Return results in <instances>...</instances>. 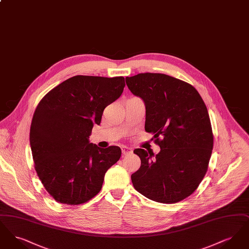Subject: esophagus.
<instances>
[{
    "mask_svg": "<svg viewBox=\"0 0 249 249\" xmlns=\"http://www.w3.org/2000/svg\"><path fill=\"white\" fill-rule=\"evenodd\" d=\"M121 149H122V154L123 155H127L130 153V148L128 146H126V145H123Z\"/></svg>",
    "mask_w": 249,
    "mask_h": 249,
    "instance_id": "obj_1",
    "label": "esophagus"
}]
</instances>
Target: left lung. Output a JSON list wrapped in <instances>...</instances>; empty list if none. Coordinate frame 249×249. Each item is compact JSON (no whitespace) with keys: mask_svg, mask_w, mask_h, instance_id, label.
<instances>
[{"mask_svg":"<svg viewBox=\"0 0 249 249\" xmlns=\"http://www.w3.org/2000/svg\"><path fill=\"white\" fill-rule=\"evenodd\" d=\"M126 84L143 101L144 130L154 134L160 147L155 157L142 148L133 151L141 159V167L131 175L132 185L152 201H182L199 187L212 154L213 131L206 106L194 87L164 73H138L126 77Z\"/></svg>","mask_w":249,"mask_h":249,"instance_id":"8db88e82","label":"left lung"}]
</instances>
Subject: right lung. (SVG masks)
<instances>
[{
	"instance_id": "add662e5",
	"label": "right lung",
	"mask_w": 249,
	"mask_h": 249,
	"mask_svg": "<svg viewBox=\"0 0 249 249\" xmlns=\"http://www.w3.org/2000/svg\"><path fill=\"white\" fill-rule=\"evenodd\" d=\"M124 87L123 76L75 75L38 104L30 143L37 176L55 201L78 205L100 192L107 170L119 160L121 150L116 145L100 148L89 137Z\"/></svg>"
}]
</instances>
